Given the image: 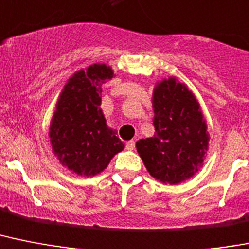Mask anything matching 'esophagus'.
Returning <instances> with one entry per match:
<instances>
[{
    "label": "esophagus",
    "mask_w": 249,
    "mask_h": 249,
    "mask_svg": "<svg viewBox=\"0 0 249 249\" xmlns=\"http://www.w3.org/2000/svg\"><path fill=\"white\" fill-rule=\"evenodd\" d=\"M125 148L128 149V151H133V149L135 148V142H134V141H129V142L126 143V145H125Z\"/></svg>",
    "instance_id": "obj_1"
}]
</instances>
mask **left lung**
<instances>
[{
    "label": "left lung",
    "instance_id": "1",
    "mask_svg": "<svg viewBox=\"0 0 249 249\" xmlns=\"http://www.w3.org/2000/svg\"><path fill=\"white\" fill-rule=\"evenodd\" d=\"M155 134L139 139L137 151L149 175L162 184H179L201 170L210 134L201 105L177 76L163 78L152 93Z\"/></svg>",
    "mask_w": 249,
    "mask_h": 249
}]
</instances>
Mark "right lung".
Segmentation results:
<instances>
[{"label": "right lung", "mask_w": 249, "mask_h": 249, "mask_svg": "<svg viewBox=\"0 0 249 249\" xmlns=\"http://www.w3.org/2000/svg\"><path fill=\"white\" fill-rule=\"evenodd\" d=\"M112 76L111 66L97 62L74 72L58 94L48 137L53 155L72 174H101L124 149L101 110L102 84Z\"/></svg>", "instance_id": "1"}]
</instances>
